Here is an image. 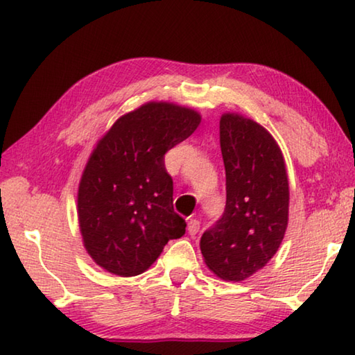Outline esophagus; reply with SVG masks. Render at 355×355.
<instances>
[{
	"instance_id": "obj_1",
	"label": "esophagus",
	"mask_w": 355,
	"mask_h": 355,
	"mask_svg": "<svg viewBox=\"0 0 355 355\" xmlns=\"http://www.w3.org/2000/svg\"><path fill=\"white\" fill-rule=\"evenodd\" d=\"M200 230V222L197 220V219H194V218H191V219H188V232H189V235H197V232Z\"/></svg>"
}]
</instances>
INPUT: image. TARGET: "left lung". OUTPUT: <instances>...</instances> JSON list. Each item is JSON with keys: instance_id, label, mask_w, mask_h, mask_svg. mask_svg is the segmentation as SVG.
<instances>
[{"instance_id": "1", "label": "left lung", "mask_w": 355, "mask_h": 355, "mask_svg": "<svg viewBox=\"0 0 355 355\" xmlns=\"http://www.w3.org/2000/svg\"><path fill=\"white\" fill-rule=\"evenodd\" d=\"M219 141L225 166V211L202 235L200 250L214 275L241 282L266 266L284 241L290 183L277 141L255 120L224 112Z\"/></svg>"}]
</instances>
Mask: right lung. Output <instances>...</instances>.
<instances>
[{
	"label": "right lung",
	"instance_id": "1",
	"mask_svg": "<svg viewBox=\"0 0 355 355\" xmlns=\"http://www.w3.org/2000/svg\"><path fill=\"white\" fill-rule=\"evenodd\" d=\"M200 112L171 101H147L97 141L78 186L84 249L120 277L146 272L186 222L173 211L164 153L194 133Z\"/></svg>",
	"mask_w": 355,
	"mask_h": 355
}]
</instances>
